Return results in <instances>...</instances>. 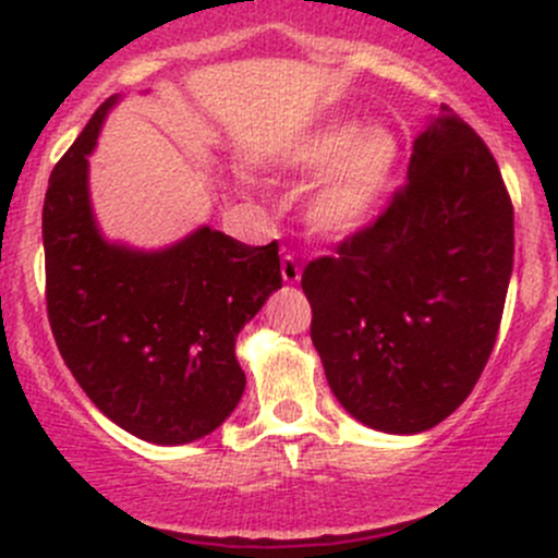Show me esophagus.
<instances>
[{"mask_svg": "<svg viewBox=\"0 0 558 558\" xmlns=\"http://www.w3.org/2000/svg\"><path fill=\"white\" fill-rule=\"evenodd\" d=\"M280 275H283L286 283H296L302 278V267L294 258V253H283V258H280Z\"/></svg>", "mask_w": 558, "mask_h": 558, "instance_id": "34e87169", "label": "esophagus"}]
</instances>
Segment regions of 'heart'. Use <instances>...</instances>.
<instances>
[{
	"label": "heart",
	"mask_w": 558,
	"mask_h": 558,
	"mask_svg": "<svg viewBox=\"0 0 558 558\" xmlns=\"http://www.w3.org/2000/svg\"><path fill=\"white\" fill-rule=\"evenodd\" d=\"M397 161L399 145L388 129L337 121L313 129L291 145L283 156V172L294 180L322 172L307 191L305 223L315 238L340 243L373 221Z\"/></svg>",
	"instance_id": "b5f03b06"
}]
</instances>
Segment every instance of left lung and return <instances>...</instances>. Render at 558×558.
Segmentation results:
<instances>
[{
  "label": "left lung",
  "instance_id": "1",
  "mask_svg": "<svg viewBox=\"0 0 558 558\" xmlns=\"http://www.w3.org/2000/svg\"><path fill=\"white\" fill-rule=\"evenodd\" d=\"M510 272L502 172L442 105L384 213L302 272L313 345L342 408L391 435L448 418L492 356Z\"/></svg>",
  "mask_w": 558,
  "mask_h": 558
}]
</instances>
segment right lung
<instances>
[{"mask_svg":"<svg viewBox=\"0 0 558 558\" xmlns=\"http://www.w3.org/2000/svg\"><path fill=\"white\" fill-rule=\"evenodd\" d=\"M112 102L50 172L48 320L64 364L107 418L140 440L183 446L221 426L243 397L234 337L283 286L278 240L253 247L202 227L159 253L105 243L88 202V154Z\"/></svg>","mask_w":558,"mask_h":558,"instance_id":"add662e5","label":"right lung"}]
</instances>
